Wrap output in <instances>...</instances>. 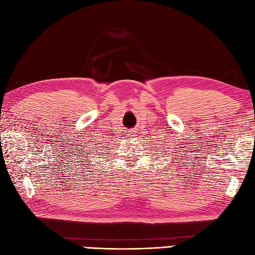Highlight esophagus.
<instances>
[{
	"label": "esophagus",
	"instance_id": "1",
	"mask_svg": "<svg viewBox=\"0 0 255 255\" xmlns=\"http://www.w3.org/2000/svg\"><path fill=\"white\" fill-rule=\"evenodd\" d=\"M129 137H136L137 136V132L133 131V130H129Z\"/></svg>",
	"mask_w": 255,
	"mask_h": 255
}]
</instances>
